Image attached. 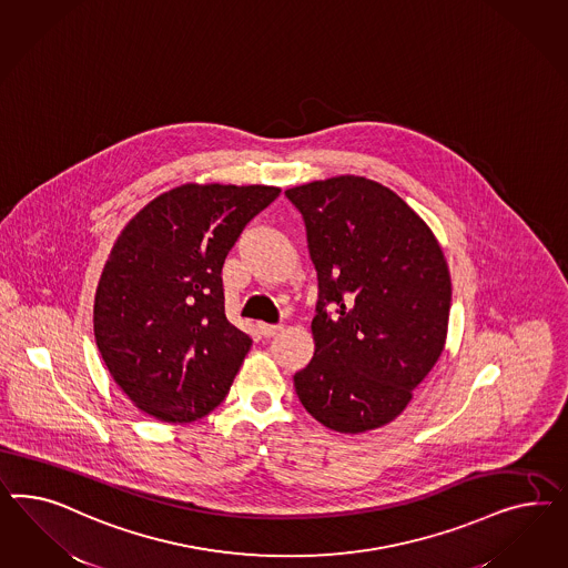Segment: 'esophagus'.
<instances>
[{
	"label": "esophagus",
	"instance_id": "esophagus-1",
	"mask_svg": "<svg viewBox=\"0 0 568 568\" xmlns=\"http://www.w3.org/2000/svg\"><path fill=\"white\" fill-rule=\"evenodd\" d=\"M258 331L264 335V337H275L278 335L283 327L281 325H266V323H258Z\"/></svg>",
	"mask_w": 568,
	"mask_h": 568
}]
</instances>
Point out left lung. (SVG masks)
Masks as SVG:
<instances>
[{"instance_id":"8db88e82","label":"left lung","mask_w":568,"mask_h":568,"mask_svg":"<svg viewBox=\"0 0 568 568\" xmlns=\"http://www.w3.org/2000/svg\"><path fill=\"white\" fill-rule=\"evenodd\" d=\"M285 195L304 216L318 273L316 349L293 377L295 394L327 429L385 427L446 347L452 281L444 250L429 224L377 181L342 174Z\"/></svg>"}]
</instances>
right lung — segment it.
I'll use <instances>...</instances> for the list:
<instances>
[{
  "mask_svg": "<svg viewBox=\"0 0 568 568\" xmlns=\"http://www.w3.org/2000/svg\"><path fill=\"white\" fill-rule=\"evenodd\" d=\"M278 187L187 183L122 229L103 264L93 333L129 399L164 423L212 413L252 339L224 314L223 264Z\"/></svg>",
  "mask_w": 568,
  "mask_h": 568,
  "instance_id": "1",
  "label": "right lung"
}]
</instances>
